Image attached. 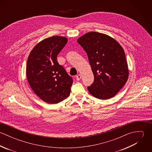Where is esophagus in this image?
<instances>
[{"instance_id": "esophagus-1", "label": "esophagus", "mask_w": 152, "mask_h": 152, "mask_svg": "<svg viewBox=\"0 0 152 152\" xmlns=\"http://www.w3.org/2000/svg\"><path fill=\"white\" fill-rule=\"evenodd\" d=\"M81 75L80 74H78V75H77L76 76V79H77V81H80V79H81Z\"/></svg>"}]
</instances>
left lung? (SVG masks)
<instances>
[{"label": "left lung", "instance_id": "8db88e82", "mask_svg": "<svg viewBox=\"0 0 152 152\" xmlns=\"http://www.w3.org/2000/svg\"><path fill=\"white\" fill-rule=\"evenodd\" d=\"M87 53L94 76L89 92L100 99H108L124 86L129 69L124 50L115 39L98 32L87 33L77 39Z\"/></svg>", "mask_w": 152, "mask_h": 152}]
</instances>
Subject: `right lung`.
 Masks as SVG:
<instances>
[{
    "label": "right lung",
    "mask_w": 152,
    "mask_h": 152,
    "mask_svg": "<svg viewBox=\"0 0 152 152\" xmlns=\"http://www.w3.org/2000/svg\"><path fill=\"white\" fill-rule=\"evenodd\" d=\"M68 42L63 36H52L37 44L28 57L27 78L33 91L48 104H57L69 96L72 78L57 60Z\"/></svg>",
    "instance_id": "obj_1"
}]
</instances>
